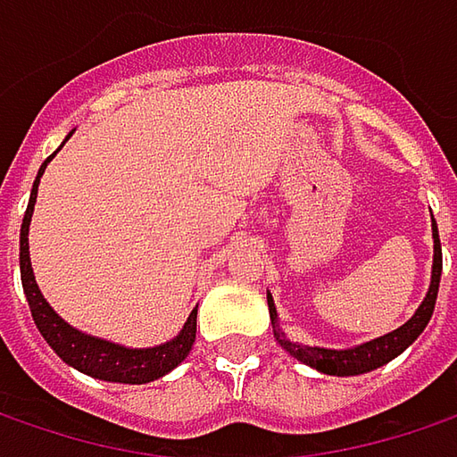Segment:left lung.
<instances>
[{"label": "left lung", "mask_w": 457, "mask_h": 457, "mask_svg": "<svg viewBox=\"0 0 457 457\" xmlns=\"http://www.w3.org/2000/svg\"><path fill=\"white\" fill-rule=\"evenodd\" d=\"M432 237H435V261H432V282H429V292L424 297V303L419 305L414 315L395 331L372 338L367 344L352 346V349H323V346H308V344H297L289 341L284 331L277 323V308L271 295H266L269 300V312H271V326H274V336L279 341V346L287 349L295 360H300L303 364H308L312 370L323 372V375H362L370 370H378L383 364H388L390 360H395L403 349H409L414 344L419 334L427 328L432 312H435V300H437V289H440V274H443V248H440V235H437V225L432 217Z\"/></svg>", "instance_id": "left-lung-1"}]
</instances>
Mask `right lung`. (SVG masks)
Wrapping results in <instances>:
<instances>
[{
  "label": "right lung",
  "instance_id": "add662e5",
  "mask_svg": "<svg viewBox=\"0 0 457 457\" xmlns=\"http://www.w3.org/2000/svg\"><path fill=\"white\" fill-rule=\"evenodd\" d=\"M51 157L43 162L41 170H38V178H36L33 191H30L28 212H25L22 228H20V277H22V289H25L28 305H30V312H33V320H36L38 331L46 338V344L69 367H74V370H79V372H85L90 378H97V380H108V383H129V386L152 383V380L168 375L173 367H178L188 357V352H191V346L196 341V310L188 315L183 331L175 336L173 341H165V344L149 346V349H126L121 344L95 338V336L71 328L67 320L46 303V297H43L38 284H36V277H33V266H30L28 229H30L36 196H38V183H41V175L46 170V165L51 162Z\"/></svg>",
  "mask_w": 457,
  "mask_h": 457
}]
</instances>
